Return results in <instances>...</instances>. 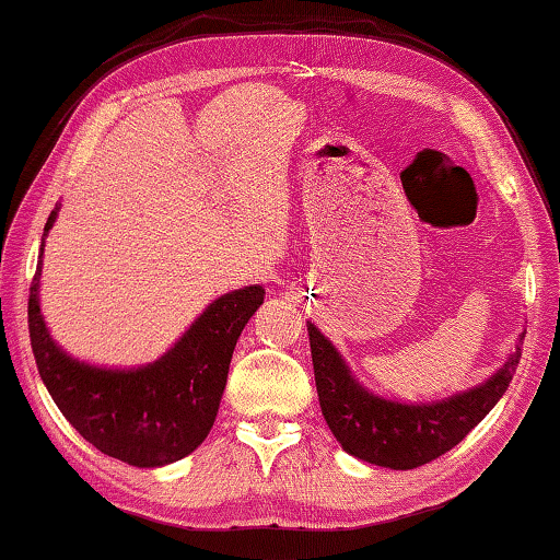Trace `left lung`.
<instances>
[{
	"label": "left lung",
	"mask_w": 560,
	"mask_h": 560,
	"mask_svg": "<svg viewBox=\"0 0 560 560\" xmlns=\"http://www.w3.org/2000/svg\"><path fill=\"white\" fill-rule=\"evenodd\" d=\"M318 402L330 432L353 457L390 469H415L467 438L506 393L521 348L499 373L474 390L432 405H402L368 393L350 375L334 343L308 324Z\"/></svg>",
	"instance_id": "obj_1"
}]
</instances>
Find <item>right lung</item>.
Segmentation results:
<instances>
[{
  "instance_id": "obj_1",
  "label": "right lung",
  "mask_w": 560,
  "mask_h": 560,
  "mask_svg": "<svg viewBox=\"0 0 560 560\" xmlns=\"http://www.w3.org/2000/svg\"><path fill=\"white\" fill-rule=\"evenodd\" d=\"M56 212L46 220L44 234ZM39 271L42 257L30 289L34 360L46 390L81 438L132 467H163L200 447L220 410L236 338L264 303V289L224 293L155 363L106 371L79 363L54 343L36 296Z\"/></svg>"
}]
</instances>
